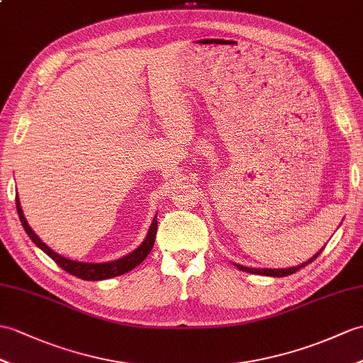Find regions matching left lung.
<instances>
[{
	"mask_svg": "<svg viewBox=\"0 0 363 363\" xmlns=\"http://www.w3.org/2000/svg\"><path fill=\"white\" fill-rule=\"evenodd\" d=\"M325 247L320 249L317 254L314 257H311L308 261H305V263H301L298 266H292V267H286V269H267V267H247V266H242V264H238V263H233L235 266H237L240 271H244V272H249V274H257V275H266V277H288L291 274H296L297 271H300L301 267L308 266L309 263H313V261L322 254V250Z\"/></svg>",
	"mask_w": 363,
	"mask_h": 363,
	"instance_id": "8db88e82",
	"label": "left lung"
}]
</instances>
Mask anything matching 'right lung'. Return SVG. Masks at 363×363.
I'll list each match as a JSON object with an SVG mask.
<instances>
[{
    "mask_svg": "<svg viewBox=\"0 0 363 363\" xmlns=\"http://www.w3.org/2000/svg\"><path fill=\"white\" fill-rule=\"evenodd\" d=\"M15 201H16V212H18L20 221L24 227V230H26V233L29 235V238L33 241V244L43 250L48 257L52 258L55 263L63 269V271H66L67 274H72L74 277H79L82 280L99 281V280H106V278H113V277L130 272L148 257L151 249L155 246L156 232H157V215L153 218V221H151L145 240L140 242V246H138L133 252H130L128 255L114 261H106V263H85V261L69 259L66 257H62L60 254H57V252H54L49 246H46V244L37 237V233L30 229L26 218H24L18 195H16Z\"/></svg>",
    "mask_w": 363,
    "mask_h": 363,
    "instance_id": "1",
    "label": "right lung"
}]
</instances>
